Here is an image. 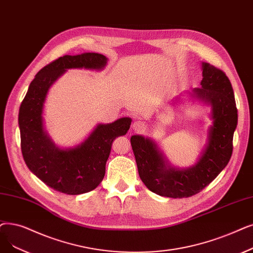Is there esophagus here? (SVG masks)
<instances>
[{"mask_svg": "<svg viewBox=\"0 0 253 253\" xmlns=\"http://www.w3.org/2000/svg\"><path fill=\"white\" fill-rule=\"evenodd\" d=\"M132 128H133V130H136V131H142L146 128V125L144 122H142V121L136 120L132 124Z\"/></svg>", "mask_w": 253, "mask_h": 253, "instance_id": "obj_1", "label": "esophagus"}]
</instances>
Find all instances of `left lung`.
Masks as SVG:
<instances>
[{"label": "left lung", "instance_id": "obj_1", "mask_svg": "<svg viewBox=\"0 0 253 253\" xmlns=\"http://www.w3.org/2000/svg\"><path fill=\"white\" fill-rule=\"evenodd\" d=\"M201 87L190 93L211 105L213 125L208 144L199 160L187 169L172 168L151 138L132 135L131 146L139 177L147 188L161 196L183 199L201 192L227 166L233 153V137L238 124V109L232 84L226 74L203 62ZM178 99V98H177Z\"/></svg>", "mask_w": 253, "mask_h": 253}]
</instances>
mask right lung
Returning a JSON list of instances; mask_svg holds the SVG:
<instances>
[{"label":"right lung","instance_id":"add662e5","mask_svg":"<svg viewBox=\"0 0 253 253\" xmlns=\"http://www.w3.org/2000/svg\"><path fill=\"white\" fill-rule=\"evenodd\" d=\"M106 64L107 58L96 52L60 57L35 75L20 104L18 125L24 160L29 169L53 190L78 195L95 189L104 178L114 139L126 134L130 128L129 118L98 124L79 146L60 149L43 126L46 95L61 75L74 68L101 70Z\"/></svg>","mask_w":253,"mask_h":253}]
</instances>
